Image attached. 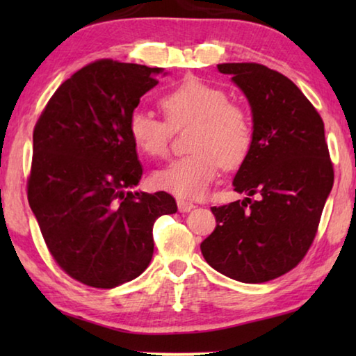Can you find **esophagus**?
<instances>
[{
	"mask_svg": "<svg viewBox=\"0 0 356 356\" xmlns=\"http://www.w3.org/2000/svg\"><path fill=\"white\" fill-rule=\"evenodd\" d=\"M177 207H179V212H190L191 209H195V204L190 202V201H184V200H177Z\"/></svg>",
	"mask_w": 356,
	"mask_h": 356,
	"instance_id": "1",
	"label": "esophagus"
}]
</instances>
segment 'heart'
I'll list each match as a JSON object with an SVG mask.
<instances>
[{"instance_id":"1","label":"heart","mask_w":356,"mask_h":356,"mask_svg":"<svg viewBox=\"0 0 356 356\" xmlns=\"http://www.w3.org/2000/svg\"><path fill=\"white\" fill-rule=\"evenodd\" d=\"M165 119L143 110L129 118V136L138 152L149 159L170 154L172 130L191 125L186 149L191 154L154 174V184L184 200H196L207 191L218 166L236 170L254 143V125L248 110L227 100V92L197 76H186L160 99Z\"/></svg>"}]
</instances>
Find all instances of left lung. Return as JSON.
<instances>
[{
    "mask_svg": "<svg viewBox=\"0 0 356 356\" xmlns=\"http://www.w3.org/2000/svg\"><path fill=\"white\" fill-rule=\"evenodd\" d=\"M245 92L254 143L234 190L257 196L212 207L216 227L201 243L210 267L242 282H265L297 267L314 242L334 171L323 120L280 72L257 63L218 64Z\"/></svg>",
    "mask_w": 356,
    "mask_h": 356,
    "instance_id": "left-lung-1",
    "label": "left lung"
}]
</instances>
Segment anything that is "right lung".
<instances>
[{
	"instance_id": "obj_1",
	"label": "right lung",
	"mask_w": 356,
	"mask_h": 356,
	"mask_svg": "<svg viewBox=\"0 0 356 356\" xmlns=\"http://www.w3.org/2000/svg\"><path fill=\"white\" fill-rule=\"evenodd\" d=\"M160 72L99 59L65 80L35 122L29 207L55 262L86 286L138 278L155 220L177 210L170 193L129 190L143 176L129 118Z\"/></svg>"
}]
</instances>
